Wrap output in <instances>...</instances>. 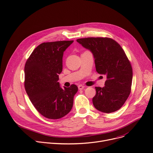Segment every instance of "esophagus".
<instances>
[{"mask_svg": "<svg viewBox=\"0 0 153 153\" xmlns=\"http://www.w3.org/2000/svg\"><path fill=\"white\" fill-rule=\"evenodd\" d=\"M78 89H79V90H82V89H83L85 88V86L82 85H78Z\"/></svg>", "mask_w": 153, "mask_h": 153, "instance_id": "obj_1", "label": "esophagus"}]
</instances>
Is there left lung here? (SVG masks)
Returning <instances> with one entry per match:
<instances>
[{"label":"left lung","mask_w":153,"mask_h":153,"mask_svg":"<svg viewBox=\"0 0 153 153\" xmlns=\"http://www.w3.org/2000/svg\"><path fill=\"white\" fill-rule=\"evenodd\" d=\"M76 41L93 53L97 72L107 76L104 87H95V108L104 113L118 111L130 94L133 78L132 67L124 51L109 38H86Z\"/></svg>","instance_id":"1"}]
</instances>
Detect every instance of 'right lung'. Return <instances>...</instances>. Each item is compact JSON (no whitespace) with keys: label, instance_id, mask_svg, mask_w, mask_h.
<instances>
[{"label":"right lung","instance_id":"obj_1","mask_svg":"<svg viewBox=\"0 0 153 153\" xmlns=\"http://www.w3.org/2000/svg\"><path fill=\"white\" fill-rule=\"evenodd\" d=\"M74 41L43 42L36 48L25 66V88L36 110L50 119H59L71 111L78 87L62 88L58 82L64 52Z\"/></svg>","mask_w":153,"mask_h":153}]
</instances>
